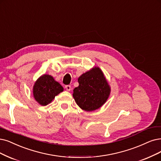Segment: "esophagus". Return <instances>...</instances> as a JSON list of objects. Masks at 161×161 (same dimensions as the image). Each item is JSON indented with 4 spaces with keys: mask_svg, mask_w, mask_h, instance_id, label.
<instances>
[{
    "mask_svg": "<svg viewBox=\"0 0 161 161\" xmlns=\"http://www.w3.org/2000/svg\"><path fill=\"white\" fill-rule=\"evenodd\" d=\"M65 88L66 89L67 91H70V90H71V86H69V85L65 86Z\"/></svg>",
    "mask_w": 161,
    "mask_h": 161,
    "instance_id": "esophagus-1",
    "label": "esophagus"
}]
</instances>
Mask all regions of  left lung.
Returning <instances> with one entry per match:
<instances>
[{"label": "left lung", "mask_w": 161, "mask_h": 161, "mask_svg": "<svg viewBox=\"0 0 161 161\" xmlns=\"http://www.w3.org/2000/svg\"><path fill=\"white\" fill-rule=\"evenodd\" d=\"M79 86L75 87L73 97L77 105L86 111L101 108L108 100L111 88L99 68L95 67L78 78Z\"/></svg>", "instance_id": "obj_1"}]
</instances>
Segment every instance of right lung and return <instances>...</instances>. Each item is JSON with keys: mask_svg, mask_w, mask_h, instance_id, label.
I'll use <instances>...</instances> for the list:
<instances>
[{"mask_svg": "<svg viewBox=\"0 0 161 161\" xmlns=\"http://www.w3.org/2000/svg\"><path fill=\"white\" fill-rule=\"evenodd\" d=\"M64 91V87L50 75H41L33 87V96L36 102L42 106L51 103L55 96Z\"/></svg>", "mask_w": 161, "mask_h": 161, "instance_id": "obj_1", "label": "right lung"}]
</instances>
